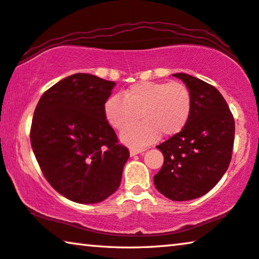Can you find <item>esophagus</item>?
<instances>
[{
  "label": "esophagus",
  "instance_id": "34e87169",
  "mask_svg": "<svg viewBox=\"0 0 259 259\" xmlns=\"http://www.w3.org/2000/svg\"><path fill=\"white\" fill-rule=\"evenodd\" d=\"M145 149H136V148H131L130 149V156H136L138 153L144 152Z\"/></svg>",
  "mask_w": 259,
  "mask_h": 259
}]
</instances>
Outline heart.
<instances>
[{
	"label": "heart",
	"instance_id": "heart-1",
	"mask_svg": "<svg viewBox=\"0 0 259 259\" xmlns=\"http://www.w3.org/2000/svg\"><path fill=\"white\" fill-rule=\"evenodd\" d=\"M123 98L110 96L105 103L107 121L124 130L141 116L143 122L121 135L133 146L150 144L159 138L172 137L187 124L192 113V95L184 83L142 81L130 86Z\"/></svg>",
	"mask_w": 259,
	"mask_h": 259
}]
</instances>
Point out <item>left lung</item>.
<instances>
[{"mask_svg": "<svg viewBox=\"0 0 259 259\" xmlns=\"http://www.w3.org/2000/svg\"><path fill=\"white\" fill-rule=\"evenodd\" d=\"M192 95V113L185 128L157 146L164 164L154 186L173 201H187L209 192L231 160L235 121L226 100L214 86L195 76L176 73Z\"/></svg>", "mask_w": 259, "mask_h": 259, "instance_id": "left-lung-1", "label": "left lung"}]
</instances>
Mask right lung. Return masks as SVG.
I'll return each mask as SVG.
<instances>
[{
  "instance_id": "add662e5",
  "label": "right lung",
  "mask_w": 259,
  "mask_h": 259,
  "mask_svg": "<svg viewBox=\"0 0 259 259\" xmlns=\"http://www.w3.org/2000/svg\"><path fill=\"white\" fill-rule=\"evenodd\" d=\"M113 81L76 73L49 88L34 109L30 141L46 180L71 201L96 203L117 191L129 150L105 115Z\"/></svg>"
}]
</instances>
